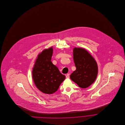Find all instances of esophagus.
<instances>
[{
  "instance_id": "34e87169",
  "label": "esophagus",
  "mask_w": 125,
  "mask_h": 125,
  "mask_svg": "<svg viewBox=\"0 0 125 125\" xmlns=\"http://www.w3.org/2000/svg\"><path fill=\"white\" fill-rule=\"evenodd\" d=\"M66 78H69V74L68 73V74H66Z\"/></svg>"
}]
</instances>
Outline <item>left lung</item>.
Wrapping results in <instances>:
<instances>
[{
	"label": "left lung",
	"mask_w": 125,
	"mask_h": 125,
	"mask_svg": "<svg viewBox=\"0 0 125 125\" xmlns=\"http://www.w3.org/2000/svg\"><path fill=\"white\" fill-rule=\"evenodd\" d=\"M73 52L76 69L71 73L70 78L80 88H88L96 78L98 72L96 62L85 49L75 47Z\"/></svg>",
	"instance_id": "obj_1"
}]
</instances>
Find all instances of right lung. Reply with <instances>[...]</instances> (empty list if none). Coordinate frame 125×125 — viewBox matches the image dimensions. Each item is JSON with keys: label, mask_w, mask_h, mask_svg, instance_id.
Instances as JSON below:
<instances>
[{"label": "right lung", "mask_w": 125, "mask_h": 125, "mask_svg": "<svg viewBox=\"0 0 125 125\" xmlns=\"http://www.w3.org/2000/svg\"><path fill=\"white\" fill-rule=\"evenodd\" d=\"M52 47L45 49L38 56L32 70V78L36 87L42 92L52 94L56 92L65 76L51 62Z\"/></svg>", "instance_id": "add662e5"}]
</instances>
